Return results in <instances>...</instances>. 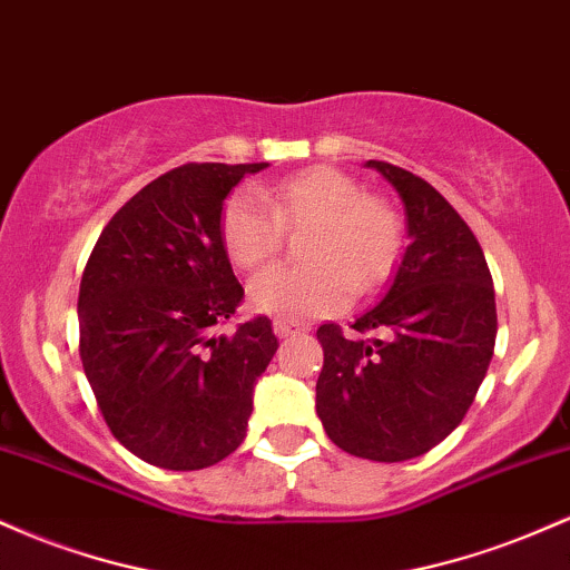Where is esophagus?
<instances>
[{"label":"esophagus","instance_id":"esophagus-1","mask_svg":"<svg viewBox=\"0 0 570 570\" xmlns=\"http://www.w3.org/2000/svg\"><path fill=\"white\" fill-rule=\"evenodd\" d=\"M273 332H276L278 337H292V335H297V332H305V326L286 322V318H276V322H273Z\"/></svg>","mask_w":570,"mask_h":570}]
</instances>
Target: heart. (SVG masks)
I'll return each mask as SVG.
<instances>
[{
  "label": "heart",
  "instance_id": "1",
  "mask_svg": "<svg viewBox=\"0 0 570 570\" xmlns=\"http://www.w3.org/2000/svg\"><path fill=\"white\" fill-rule=\"evenodd\" d=\"M311 225L303 254L311 263L276 265L252 281V305L281 318L332 313L356 292L381 286L402 254V219L389 200L367 195L348 174L305 168L257 193L240 189L222 208L227 257L257 271L284 246V227Z\"/></svg>",
  "mask_w": 570,
  "mask_h": 570
}]
</instances>
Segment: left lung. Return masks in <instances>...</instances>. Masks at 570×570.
I'll use <instances>...</instances> for the list:
<instances>
[{"label": "left lung", "instance_id": "left-lung-1", "mask_svg": "<svg viewBox=\"0 0 570 570\" xmlns=\"http://www.w3.org/2000/svg\"><path fill=\"white\" fill-rule=\"evenodd\" d=\"M394 185L410 246L381 303L345 335L322 324L316 412L345 453L396 463L429 453L463 421L493 358L495 292L461 214L421 176L367 160Z\"/></svg>", "mask_w": 570, "mask_h": 570}]
</instances>
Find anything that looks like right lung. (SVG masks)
<instances>
[{
	"instance_id": "obj_1",
	"label": "right lung",
	"mask_w": 570,
	"mask_h": 570,
	"mask_svg": "<svg viewBox=\"0 0 570 570\" xmlns=\"http://www.w3.org/2000/svg\"><path fill=\"white\" fill-rule=\"evenodd\" d=\"M267 163H187L141 187L98 235L80 281V358L122 448L195 472L244 442L254 383L278 340L271 318L217 335L244 299L219 219Z\"/></svg>"
}]
</instances>
